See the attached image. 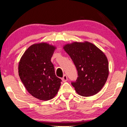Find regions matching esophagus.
<instances>
[{
    "mask_svg": "<svg viewBox=\"0 0 127 127\" xmlns=\"http://www.w3.org/2000/svg\"><path fill=\"white\" fill-rule=\"evenodd\" d=\"M62 81H63V82H66V81L67 80V76L66 75V74H64L63 77L62 78Z\"/></svg>",
    "mask_w": 127,
    "mask_h": 127,
    "instance_id": "1",
    "label": "esophagus"
}]
</instances>
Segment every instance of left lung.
I'll list each match as a JSON object with an SVG mask.
<instances>
[{
    "mask_svg": "<svg viewBox=\"0 0 127 127\" xmlns=\"http://www.w3.org/2000/svg\"><path fill=\"white\" fill-rule=\"evenodd\" d=\"M64 49L77 69L78 77L71 83L76 91L83 96L99 92L109 75V63L105 54L87 41L66 44Z\"/></svg>",
    "mask_w": 127,
    "mask_h": 127,
    "instance_id": "obj_1",
    "label": "left lung"
}]
</instances>
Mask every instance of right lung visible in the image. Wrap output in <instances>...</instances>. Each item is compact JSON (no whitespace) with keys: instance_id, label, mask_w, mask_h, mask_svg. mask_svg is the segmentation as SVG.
I'll return each mask as SVG.
<instances>
[{"instance_id":"right-lung-1","label":"right lung","mask_w":127,"mask_h":127,"mask_svg":"<svg viewBox=\"0 0 127 127\" xmlns=\"http://www.w3.org/2000/svg\"><path fill=\"white\" fill-rule=\"evenodd\" d=\"M55 49L46 43L34 44L25 51L18 65V74L26 89L40 100L51 99L61 86L51 61Z\"/></svg>"}]
</instances>
